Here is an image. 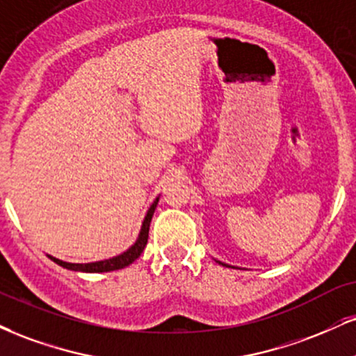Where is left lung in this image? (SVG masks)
<instances>
[{"label": "left lung", "mask_w": 356, "mask_h": 356, "mask_svg": "<svg viewBox=\"0 0 356 356\" xmlns=\"http://www.w3.org/2000/svg\"><path fill=\"white\" fill-rule=\"evenodd\" d=\"M219 264H222V262H219ZM222 265H225V264H222Z\"/></svg>", "instance_id": "8db88e82"}]
</instances>
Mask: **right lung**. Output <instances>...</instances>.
Here are the masks:
<instances>
[{"mask_svg":"<svg viewBox=\"0 0 356 356\" xmlns=\"http://www.w3.org/2000/svg\"><path fill=\"white\" fill-rule=\"evenodd\" d=\"M157 202H159V197H157V199L154 200L151 207H149L147 213H145L143 227H140L139 237H137V241L134 242V245H131L126 252H122L121 255H115V257H113V259L101 260V262H91V264H70V262H63V260L56 259V257H51V255H48V257H49L51 260H53V262H56L58 265H61V267L67 268V270H74V272L99 273V272L119 270V268L127 267V265H131L137 259V257L143 254L144 247L147 245L149 225H151V220H152L154 211H156V207H157Z\"/></svg>","mask_w":356,"mask_h":356,"instance_id":"right-lung-1","label":"right lung"}]
</instances>
